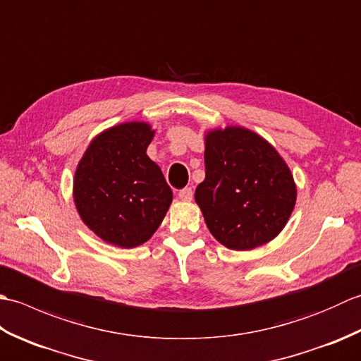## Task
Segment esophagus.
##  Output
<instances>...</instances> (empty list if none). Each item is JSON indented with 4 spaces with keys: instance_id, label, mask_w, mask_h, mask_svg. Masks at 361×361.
I'll return each mask as SVG.
<instances>
[{
    "instance_id": "1",
    "label": "esophagus",
    "mask_w": 361,
    "mask_h": 361,
    "mask_svg": "<svg viewBox=\"0 0 361 361\" xmlns=\"http://www.w3.org/2000/svg\"><path fill=\"white\" fill-rule=\"evenodd\" d=\"M178 197L181 198L183 202H190V200H192V197H194L192 189H190V188H185V189H181L180 192H178Z\"/></svg>"
}]
</instances>
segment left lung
Listing matches in <instances>:
<instances>
[{"label": "left lung", "mask_w": 361, "mask_h": 361, "mask_svg": "<svg viewBox=\"0 0 361 361\" xmlns=\"http://www.w3.org/2000/svg\"><path fill=\"white\" fill-rule=\"evenodd\" d=\"M204 167L195 202L221 245L252 250L282 231L296 186L286 161L264 137L242 127L214 130L206 135Z\"/></svg>", "instance_id": "obj_1"}]
</instances>
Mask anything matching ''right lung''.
<instances>
[{
	"mask_svg": "<svg viewBox=\"0 0 361 361\" xmlns=\"http://www.w3.org/2000/svg\"><path fill=\"white\" fill-rule=\"evenodd\" d=\"M153 133L127 122L94 137L74 175V203L91 231L121 248L147 242L163 221L172 190L147 157Z\"/></svg>",
	"mask_w": 361,
	"mask_h": 361,
	"instance_id": "right-lung-1",
	"label": "right lung"
}]
</instances>
